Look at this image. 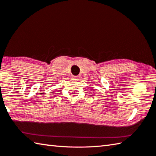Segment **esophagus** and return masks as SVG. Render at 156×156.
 Listing matches in <instances>:
<instances>
[{
	"label": "esophagus",
	"instance_id": "esophagus-1",
	"mask_svg": "<svg viewBox=\"0 0 156 156\" xmlns=\"http://www.w3.org/2000/svg\"><path fill=\"white\" fill-rule=\"evenodd\" d=\"M73 79H76V80H80L81 76H80V75H78V76H73Z\"/></svg>",
	"mask_w": 156,
	"mask_h": 156
}]
</instances>
